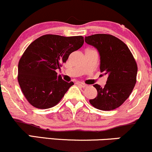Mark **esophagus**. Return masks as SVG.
<instances>
[{"label": "esophagus", "instance_id": "obj_1", "mask_svg": "<svg viewBox=\"0 0 152 152\" xmlns=\"http://www.w3.org/2000/svg\"><path fill=\"white\" fill-rule=\"evenodd\" d=\"M78 85H80V86H81L82 88H87V85L86 84H84V83H78Z\"/></svg>", "mask_w": 152, "mask_h": 152}]
</instances>
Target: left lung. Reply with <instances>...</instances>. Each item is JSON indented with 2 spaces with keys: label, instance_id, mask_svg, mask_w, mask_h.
<instances>
[{
  "label": "left lung",
  "instance_id": "1",
  "mask_svg": "<svg viewBox=\"0 0 152 152\" xmlns=\"http://www.w3.org/2000/svg\"><path fill=\"white\" fill-rule=\"evenodd\" d=\"M85 41L98 49L100 72L108 75L104 88L93 85L98 95L90 103L99 110H114L127 100L135 86L138 70L135 59L126 44L113 35L97 34L85 37Z\"/></svg>",
  "mask_w": 152,
  "mask_h": 152
}]
</instances>
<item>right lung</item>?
<instances>
[{"instance_id":"1","label":"right lung","mask_w":152,"mask_h":152,"mask_svg":"<svg viewBox=\"0 0 152 152\" xmlns=\"http://www.w3.org/2000/svg\"><path fill=\"white\" fill-rule=\"evenodd\" d=\"M84 37L45 34L29 44L18 66V82L27 101L34 107L47 109L59 103L73 82L67 83L56 69L69 54L80 49Z\"/></svg>"}]
</instances>
